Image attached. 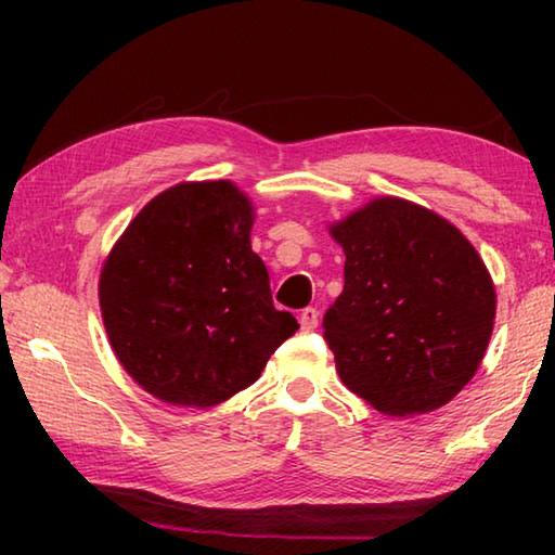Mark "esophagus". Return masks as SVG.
I'll use <instances>...</instances> for the list:
<instances>
[{"mask_svg":"<svg viewBox=\"0 0 555 555\" xmlns=\"http://www.w3.org/2000/svg\"><path fill=\"white\" fill-rule=\"evenodd\" d=\"M298 323H300V331H313V327H318L315 308H304V311L298 313Z\"/></svg>","mask_w":555,"mask_h":555,"instance_id":"34e87169","label":"esophagus"}]
</instances>
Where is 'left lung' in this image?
I'll list each match as a JSON object with an SVG mask.
<instances>
[{"instance_id":"left-lung-1","label":"left lung","mask_w":555,"mask_h":555,"mask_svg":"<svg viewBox=\"0 0 555 555\" xmlns=\"http://www.w3.org/2000/svg\"><path fill=\"white\" fill-rule=\"evenodd\" d=\"M345 288L323 318L343 384L387 416L446 406L490 345L496 294L453 222L382 195L333 222Z\"/></svg>"}]
</instances>
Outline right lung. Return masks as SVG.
Returning a JSON list of instances; mask_svg holds the SVG:
<instances>
[{"label":"right lung","mask_w":555,"mask_h":555,"mask_svg":"<svg viewBox=\"0 0 555 555\" xmlns=\"http://www.w3.org/2000/svg\"><path fill=\"white\" fill-rule=\"evenodd\" d=\"M255 205L232 181H185L149 201L100 271L112 350L171 406L210 409L251 387L298 331L251 251Z\"/></svg>","instance_id":"right-lung-1"}]
</instances>
